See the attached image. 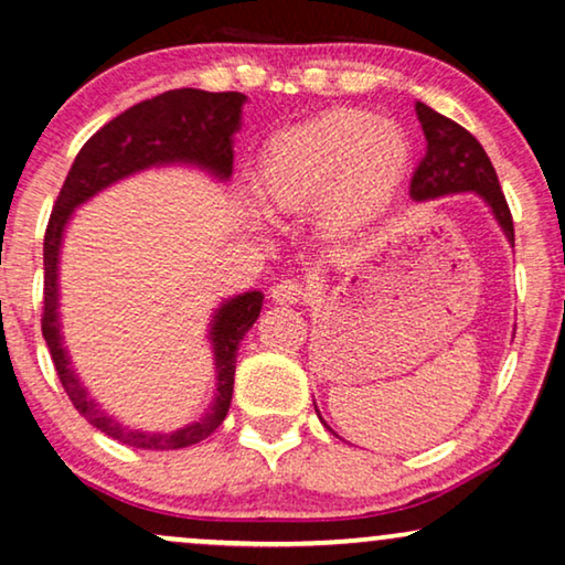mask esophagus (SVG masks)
Listing matches in <instances>:
<instances>
[{"mask_svg":"<svg viewBox=\"0 0 565 565\" xmlns=\"http://www.w3.org/2000/svg\"><path fill=\"white\" fill-rule=\"evenodd\" d=\"M271 297L279 305H299V301L307 299V289L297 279H284L274 286Z\"/></svg>","mask_w":565,"mask_h":565,"instance_id":"esophagus-1","label":"esophagus"}]
</instances>
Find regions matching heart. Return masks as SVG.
Here are the masks:
<instances>
[{"instance_id": "b5f03b06", "label": "heart", "mask_w": 565, "mask_h": 565, "mask_svg": "<svg viewBox=\"0 0 565 565\" xmlns=\"http://www.w3.org/2000/svg\"><path fill=\"white\" fill-rule=\"evenodd\" d=\"M409 158V140L396 122L365 109H328L266 142L256 189L274 210L299 214L317 206L324 230L348 233L392 202ZM243 212L264 222L256 202L243 200Z\"/></svg>"}]
</instances>
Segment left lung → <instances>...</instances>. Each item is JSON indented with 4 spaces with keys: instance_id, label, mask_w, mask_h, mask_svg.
I'll list each match as a JSON object with an SVG mask.
<instances>
[{
    "instance_id": "8db88e82",
    "label": "left lung",
    "mask_w": 565,
    "mask_h": 565,
    "mask_svg": "<svg viewBox=\"0 0 565 565\" xmlns=\"http://www.w3.org/2000/svg\"><path fill=\"white\" fill-rule=\"evenodd\" d=\"M415 109L417 120L423 125L427 150L417 166L415 177H412V200L427 202L438 200V196L445 194H479L489 204L499 227L504 230L507 241L514 245V222L510 204L504 200L494 166H491L481 142L466 127L435 113V109L423 105V102H417Z\"/></svg>"
}]
</instances>
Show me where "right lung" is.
<instances>
[{"mask_svg":"<svg viewBox=\"0 0 565 565\" xmlns=\"http://www.w3.org/2000/svg\"><path fill=\"white\" fill-rule=\"evenodd\" d=\"M245 94L241 92H202V89H171L153 99L140 102L102 130L92 135L78 150L58 200L53 204L43 241V338L51 359L66 388L71 404L86 423H92L109 438L120 440L130 448L142 450H177L189 448L217 430L230 409L235 384L237 345L245 332L258 320L264 307V294L245 291L227 299L212 317L210 340L217 369V394L212 407L196 423L173 433H140L130 430L115 417H109L92 399L82 381L71 369V359L63 348L58 320V256L61 241L71 212L78 204L92 200L94 194L115 181L132 173L146 171L150 166L189 163L200 166L217 179L233 177V135L241 130V113Z\"/></svg>","mask_w":565,"mask_h":565,"instance_id":"right-lung-1","label":"right lung"}]
</instances>
